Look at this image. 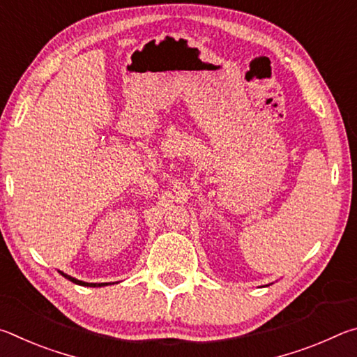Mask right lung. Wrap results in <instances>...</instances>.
<instances>
[{"mask_svg":"<svg viewBox=\"0 0 357 357\" xmlns=\"http://www.w3.org/2000/svg\"><path fill=\"white\" fill-rule=\"evenodd\" d=\"M59 274H61L63 277H66V279H68V280H70L72 283H77V285H82V287H93V288H96V287H105V285H108V283H88V282L77 280L75 277H70L68 274H64V273H61V271H59Z\"/></svg>","mask_w":357,"mask_h":357,"instance_id":"right-lung-1","label":"right lung"}]
</instances>
